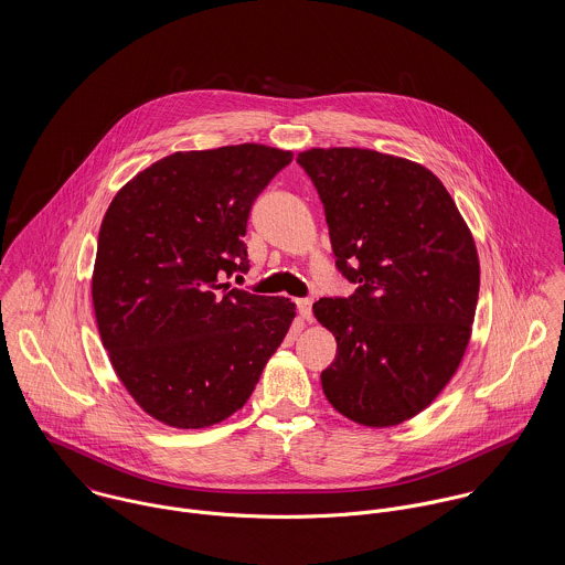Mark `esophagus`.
<instances>
[{
	"label": "esophagus",
	"instance_id": "34e87169",
	"mask_svg": "<svg viewBox=\"0 0 565 565\" xmlns=\"http://www.w3.org/2000/svg\"><path fill=\"white\" fill-rule=\"evenodd\" d=\"M311 307H313V300H311V298H302V300H298V311H300V316H302L307 322H311V320H313V311H311Z\"/></svg>",
	"mask_w": 565,
	"mask_h": 565
}]
</instances>
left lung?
<instances>
[{
  "label": "left lung",
  "instance_id": "obj_1",
  "mask_svg": "<svg viewBox=\"0 0 565 565\" xmlns=\"http://www.w3.org/2000/svg\"><path fill=\"white\" fill-rule=\"evenodd\" d=\"M298 162L320 193L337 267L359 285L313 305L337 339L323 394L356 424H403L468 350L481 285L475 237L419 162L361 148H311Z\"/></svg>",
  "mask_w": 565,
  "mask_h": 565
}]
</instances>
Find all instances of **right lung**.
Wrapping results in <instances>:
<instances>
[{
    "instance_id": "right-lung-1",
    "label": "right lung",
    "mask_w": 565,
    "mask_h": 565,
    "mask_svg": "<svg viewBox=\"0 0 565 565\" xmlns=\"http://www.w3.org/2000/svg\"><path fill=\"white\" fill-rule=\"evenodd\" d=\"M291 159L260 143L173 152L126 182L102 220L97 330L121 385L167 426L237 413L296 318L289 298L222 282L249 269V209Z\"/></svg>"
}]
</instances>
